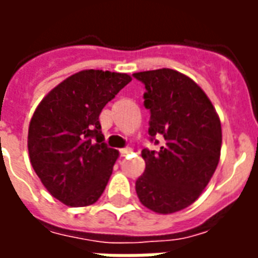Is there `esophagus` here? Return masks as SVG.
<instances>
[{
    "mask_svg": "<svg viewBox=\"0 0 258 258\" xmlns=\"http://www.w3.org/2000/svg\"><path fill=\"white\" fill-rule=\"evenodd\" d=\"M130 152H131V149H130V148H123V149H120V156L124 157L125 155H128Z\"/></svg>",
    "mask_w": 258,
    "mask_h": 258,
    "instance_id": "34e87169",
    "label": "esophagus"
}]
</instances>
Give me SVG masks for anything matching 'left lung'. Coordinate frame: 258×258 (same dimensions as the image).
I'll list each match as a JSON object with an SVG mask.
<instances>
[{"label": "left lung", "mask_w": 258, "mask_h": 258, "mask_svg": "<svg viewBox=\"0 0 258 258\" xmlns=\"http://www.w3.org/2000/svg\"><path fill=\"white\" fill-rule=\"evenodd\" d=\"M145 85L144 106L151 113L145 171L135 182L141 203L170 214L192 205L216 171L221 152V123L199 85L171 69L134 73Z\"/></svg>", "instance_id": "8db88e82"}]
</instances>
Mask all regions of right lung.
<instances>
[{"label": "right lung", "instance_id": "obj_1", "mask_svg": "<svg viewBox=\"0 0 258 258\" xmlns=\"http://www.w3.org/2000/svg\"><path fill=\"white\" fill-rule=\"evenodd\" d=\"M128 74L83 70L55 87L29 127L31 166L53 198L73 207L101 198L118 153L103 142L99 114Z\"/></svg>", "mask_w": 258, "mask_h": 258}]
</instances>
